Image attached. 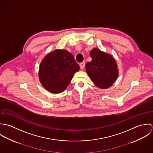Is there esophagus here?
Listing matches in <instances>:
<instances>
[{"label":"esophagus","mask_w":153,"mask_h":153,"mask_svg":"<svg viewBox=\"0 0 153 153\" xmlns=\"http://www.w3.org/2000/svg\"><path fill=\"white\" fill-rule=\"evenodd\" d=\"M79 66H80V68L81 69H83L84 68H85V61H83L82 62L80 63L79 64Z\"/></svg>","instance_id":"34e87169"}]
</instances>
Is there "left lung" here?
Masks as SVG:
<instances>
[{
    "mask_svg": "<svg viewBox=\"0 0 153 153\" xmlns=\"http://www.w3.org/2000/svg\"><path fill=\"white\" fill-rule=\"evenodd\" d=\"M89 54L92 61L85 65L88 75L97 87L108 88L115 81L118 75L114 58L97 48L92 49Z\"/></svg>",
    "mask_w": 153,
    "mask_h": 153,
    "instance_id": "8db88e82",
    "label": "left lung"
}]
</instances>
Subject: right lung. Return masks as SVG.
Masks as SVG:
<instances>
[{"label": "right lung", "mask_w": 153, "mask_h": 153, "mask_svg": "<svg viewBox=\"0 0 153 153\" xmlns=\"http://www.w3.org/2000/svg\"><path fill=\"white\" fill-rule=\"evenodd\" d=\"M79 66L74 56L65 50H55L42 61L39 78L44 88L54 94L63 92L70 83Z\"/></svg>", "instance_id": "1"}]
</instances>
